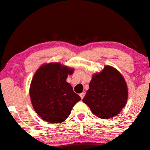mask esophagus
<instances>
[{
	"label": "esophagus",
	"mask_w": 150,
	"mask_h": 150,
	"mask_svg": "<svg viewBox=\"0 0 150 150\" xmlns=\"http://www.w3.org/2000/svg\"><path fill=\"white\" fill-rule=\"evenodd\" d=\"M84 95H85V94H84V92H82V93H81V94H80V97L81 98V99H83V98L84 96Z\"/></svg>",
	"instance_id": "esophagus-1"
}]
</instances>
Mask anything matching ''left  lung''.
I'll list each match as a JSON object with an SVG mask.
<instances>
[{
	"label": "left lung",
	"mask_w": 150,
	"mask_h": 150,
	"mask_svg": "<svg viewBox=\"0 0 150 150\" xmlns=\"http://www.w3.org/2000/svg\"><path fill=\"white\" fill-rule=\"evenodd\" d=\"M128 88L123 76L115 68L105 66L92 75L83 102L98 117L108 119L121 112L127 102Z\"/></svg>",
	"instance_id": "8db88e82"
}]
</instances>
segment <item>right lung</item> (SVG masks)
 <instances>
[{
	"label": "right lung",
	"mask_w": 150,
	"mask_h": 150,
	"mask_svg": "<svg viewBox=\"0 0 150 150\" xmlns=\"http://www.w3.org/2000/svg\"><path fill=\"white\" fill-rule=\"evenodd\" d=\"M73 68L59 63L45 64L35 72L29 88L33 107L42 119L51 123L64 122L81 100L66 79Z\"/></svg>",
	"instance_id": "obj_1"
}]
</instances>
